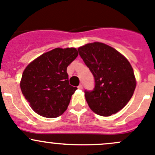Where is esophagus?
<instances>
[{
    "mask_svg": "<svg viewBox=\"0 0 155 155\" xmlns=\"http://www.w3.org/2000/svg\"><path fill=\"white\" fill-rule=\"evenodd\" d=\"M78 88H79V89H82V88H83V85H81V84H80V85H79V86H78Z\"/></svg>",
    "mask_w": 155,
    "mask_h": 155,
    "instance_id": "34e87169",
    "label": "esophagus"
}]
</instances>
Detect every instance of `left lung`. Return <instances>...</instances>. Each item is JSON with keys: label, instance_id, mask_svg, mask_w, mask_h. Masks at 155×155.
Instances as JSON below:
<instances>
[{"label": "left lung", "instance_id": "left-lung-1", "mask_svg": "<svg viewBox=\"0 0 155 155\" xmlns=\"http://www.w3.org/2000/svg\"><path fill=\"white\" fill-rule=\"evenodd\" d=\"M79 55L94 77L93 91H85L94 112L110 116L127 105L136 88L134 70L116 49L102 43H87L78 48Z\"/></svg>", "mask_w": 155, "mask_h": 155}]
</instances>
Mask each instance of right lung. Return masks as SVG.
Wrapping results in <instances>:
<instances>
[{
	"instance_id": "add662e5",
	"label": "right lung",
	"mask_w": 155,
	"mask_h": 155,
	"mask_svg": "<svg viewBox=\"0 0 155 155\" xmlns=\"http://www.w3.org/2000/svg\"><path fill=\"white\" fill-rule=\"evenodd\" d=\"M78 54L76 48H56L41 54L25 69L20 87L36 113L51 118L66 111L77 89L69 84L67 68Z\"/></svg>"
}]
</instances>
